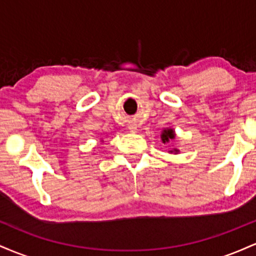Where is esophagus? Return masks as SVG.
<instances>
[{"label":"esophagus","instance_id":"34e87169","mask_svg":"<svg viewBox=\"0 0 256 256\" xmlns=\"http://www.w3.org/2000/svg\"><path fill=\"white\" fill-rule=\"evenodd\" d=\"M128 128H130L131 132H136V131H137V128H136V126H134V125L128 126Z\"/></svg>","mask_w":256,"mask_h":256}]
</instances>
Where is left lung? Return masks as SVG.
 I'll return each mask as SVG.
<instances>
[{"label":"left lung","instance_id":"8db88e82","mask_svg":"<svg viewBox=\"0 0 256 256\" xmlns=\"http://www.w3.org/2000/svg\"><path fill=\"white\" fill-rule=\"evenodd\" d=\"M160 137H161V142H162L164 144H166V143H170V140H174V138H176L174 128H164L162 132H161ZM168 152H171V154H179V149L172 148V149H170Z\"/></svg>","mask_w":256,"mask_h":256}]
</instances>
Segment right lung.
Listing matches in <instances>:
<instances>
[{"mask_svg":"<svg viewBox=\"0 0 256 256\" xmlns=\"http://www.w3.org/2000/svg\"><path fill=\"white\" fill-rule=\"evenodd\" d=\"M101 142H102V140H101Z\"/></svg>","mask_w":256,"mask_h":256,"instance_id":"obj_1","label":"right lung"}]
</instances>
